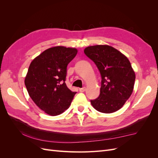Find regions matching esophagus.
<instances>
[{
	"mask_svg": "<svg viewBox=\"0 0 158 158\" xmlns=\"http://www.w3.org/2000/svg\"><path fill=\"white\" fill-rule=\"evenodd\" d=\"M85 90V87H83L82 88H80L79 89V91H80V92H84Z\"/></svg>",
	"mask_w": 158,
	"mask_h": 158,
	"instance_id": "1",
	"label": "esophagus"
}]
</instances>
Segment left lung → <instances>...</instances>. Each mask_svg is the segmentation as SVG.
Masks as SVG:
<instances>
[{
	"label": "left lung",
	"mask_w": 158,
	"mask_h": 158,
	"mask_svg": "<svg viewBox=\"0 0 158 158\" xmlns=\"http://www.w3.org/2000/svg\"><path fill=\"white\" fill-rule=\"evenodd\" d=\"M84 53L97 66L102 76L99 97L91 100L97 111L111 113L120 109L130 98L135 73L126 56L107 45L89 46Z\"/></svg>",
	"instance_id": "1"
}]
</instances>
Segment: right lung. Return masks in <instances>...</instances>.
<instances>
[{"label": "right lung", "mask_w": 158, "mask_h": 158, "mask_svg": "<svg viewBox=\"0 0 158 158\" xmlns=\"http://www.w3.org/2000/svg\"><path fill=\"white\" fill-rule=\"evenodd\" d=\"M75 48L51 47L32 60L25 78L30 98L47 114L56 116L67 109L76 92L66 86V68L77 54Z\"/></svg>", "instance_id": "add662e5"}]
</instances>
